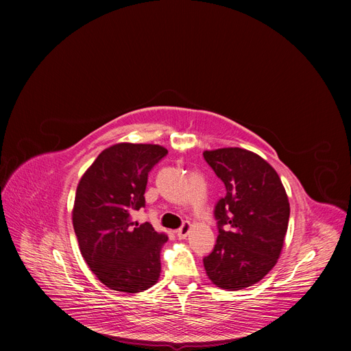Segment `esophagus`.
Wrapping results in <instances>:
<instances>
[{"label": "esophagus", "instance_id": "34e87169", "mask_svg": "<svg viewBox=\"0 0 351 351\" xmlns=\"http://www.w3.org/2000/svg\"><path fill=\"white\" fill-rule=\"evenodd\" d=\"M191 229H192V225H191L189 222L183 223V226L176 230V236H178L179 239H186L188 234H189V232H191Z\"/></svg>", "mask_w": 351, "mask_h": 351}]
</instances>
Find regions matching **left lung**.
<instances>
[{
  "label": "left lung",
  "instance_id": "1",
  "mask_svg": "<svg viewBox=\"0 0 351 351\" xmlns=\"http://www.w3.org/2000/svg\"><path fill=\"white\" fill-rule=\"evenodd\" d=\"M204 156L226 186L215 208L219 236L204 266L215 286L242 290L278 263L289 226V197L273 166L252 151L220 147Z\"/></svg>",
  "mask_w": 351,
  "mask_h": 351
}]
</instances>
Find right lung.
Masks as SVG:
<instances>
[{
	"instance_id": "right-lung-1",
	"label": "right lung",
	"mask_w": 351,
	"mask_h": 351,
	"mask_svg": "<svg viewBox=\"0 0 351 351\" xmlns=\"http://www.w3.org/2000/svg\"><path fill=\"white\" fill-rule=\"evenodd\" d=\"M168 149L121 142L104 149L77 186L72 225L84 261L106 287L139 293L160 276V250L168 234L134 222L145 206L147 172Z\"/></svg>"
}]
</instances>
